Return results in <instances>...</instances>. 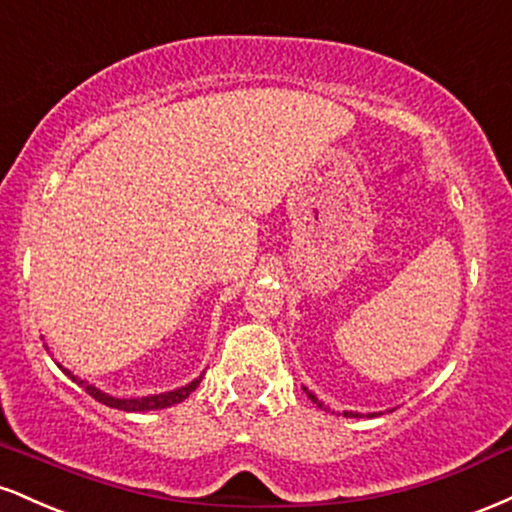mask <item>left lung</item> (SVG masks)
<instances>
[{
    "instance_id": "1",
    "label": "left lung",
    "mask_w": 512,
    "mask_h": 512,
    "mask_svg": "<svg viewBox=\"0 0 512 512\" xmlns=\"http://www.w3.org/2000/svg\"><path fill=\"white\" fill-rule=\"evenodd\" d=\"M303 392H305V395H308L310 402L317 404V407H320V409H325V411H330V407H327V404L322 402V399H317L315 392H310L308 387H303ZM380 414H383V411H370V414H366V416H380ZM344 416H356V419H358V416H361V414H358V411H344Z\"/></svg>"
}]
</instances>
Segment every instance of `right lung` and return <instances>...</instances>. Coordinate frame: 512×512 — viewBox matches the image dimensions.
Instances as JSON below:
<instances>
[{"label":"right lung","mask_w":512,"mask_h":512,"mask_svg":"<svg viewBox=\"0 0 512 512\" xmlns=\"http://www.w3.org/2000/svg\"><path fill=\"white\" fill-rule=\"evenodd\" d=\"M57 366H60V363H57ZM60 368H62V373L69 375V378H72L76 385L84 387V390H86L88 395H91L93 399H98V402L105 404V407L120 409V411H156V409H168V407H173V404H180L182 399L190 397L192 392H195L197 387H199V383H202V378H204V373H199L197 378L192 380V383H187V385H182V387H175V390H170V392H161V395L113 397V395H108V392L98 390L96 385H91V383H86V380H81L79 375H74L69 368H64V366H60Z\"/></svg>","instance_id":"obj_1"}]
</instances>
